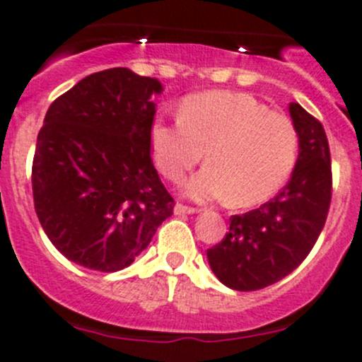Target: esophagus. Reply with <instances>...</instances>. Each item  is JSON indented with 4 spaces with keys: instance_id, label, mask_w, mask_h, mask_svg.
<instances>
[{
    "instance_id": "34e87169",
    "label": "esophagus",
    "mask_w": 362,
    "mask_h": 362,
    "mask_svg": "<svg viewBox=\"0 0 362 362\" xmlns=\"http://www.w3.org/2000/svg\"><path fill=\"white\" fill-rule=\"evenodd\" d=\"M173 211H175V214H177V215H191V214H199V210H198V208L185 206V204H182V203H177V204H175Z\"/></svg>"
}]
</instances>
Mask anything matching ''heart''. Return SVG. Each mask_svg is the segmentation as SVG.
<instances>
[{"label": "heart", "instance_id": "1", "mask_svg": "<svg viewBox=\"0 0 362 362\" xmlns=\"http://www.w3.org/2000/svg\"><path fill=\"white\" fill-rule=\"evenodd\" d=\"M148 140L159 171L171 182H180L204 151L208 166L185 184V194L196 202L228 198L235 206L275 196L299 151V133L289 117L233 90L185 98L178 120H152Z\"/></svg>", "mask_w": 362, "mask_h": 362}]
</instances>
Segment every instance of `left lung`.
Returning a JSON list of instances; mask_svg holds the SVG:
<instances>
[{
	"label": "left lung",
	"mask_w": 362,
	"mask_h": 362,
	"mask_svg": "<svg viewBox=\"0 0 362 362\" xmlns=\"http://www.w3.org/2000/svg\"><path fill=\"white\" fill-rule=\"evenodd\" d=\"M289 113L299 133L291 180L268 203L233 215L224 240L206 250L211 272L229 289H264L293 273L326 224L333 185L326 131L299 103Z\"/></svg>",
	"instance_id": "8db88e82"
}]
</instances>
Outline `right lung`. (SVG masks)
Returning <instances> with one entry per match:
<instances>
[{
	"mask_svg": "<svg viewBox=\"0 0 362 362\" xmlns=\"http://www.w3.org/2000/svg\"><path fill=\"white\" fill-rule=\"evenodd\" d=\"M158 78L127 68L93 73L47 110L33 159L43 231L64 257L119 272L151 243L175 202L151 159Z\"/></svg>",
	"mask_w": 362,
	"mask_h": 362,
	"instance_id": "1",
	"label": "right lung"
}]
</instances>
